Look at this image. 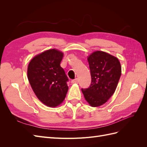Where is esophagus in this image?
I'll return each instance as SVG.
<instances>
[{"mask_svg":"<svg viewBox=\"0 0 147 147\" xmlns=\"http://www.w3.org/2000/svg\"><path fill=\"white\" fill-rule=\"evenodd\" d=\"M78 83V80L77 78H75L74 80H71V83H72V84Z\"/></svg>","mask_w":147,"mask_h":147,"instance_id":"1","label":"esophagus"}]
</instances>
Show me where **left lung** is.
<instances>
[{
    "label": "left lung",
    "instance_id": "8db88e82",
    "mask_svg": "<svg viewBox=\"0 0 147 147\" xmlns=\"http://www.w3.org/2000/svg\"><path fill=\"white\" fill-rule=\"evenodd\" d=\"M91 83L86 89H82L84 98L91 107L105 104L116 90L121 74L118 58L109 53L97 51L88 57Z\"/></svg>",
    "mask_w": 147,
    "mask_h": 147
}]
</instances>
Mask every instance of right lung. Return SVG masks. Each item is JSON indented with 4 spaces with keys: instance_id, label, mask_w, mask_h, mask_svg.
Returning <instances> with one entry per match:
<instances>
[{
    "instance_id": "obj_1",
    "label": "right lung",
    "mask_w": 147,
    "mask_h": 147,
    "mask_svg": "<svg viewBox=\"0 0 147 147\" xmlns=\"http://www.w3.org/2000/svg\"><path fill=\"white\" fill-rule=\"evenodd\" d=\"M63 53L51 49L35 56L28 68V78L37 98L55 107L63 102L68 91L69 79L60 64Z\"/></svg>"
}]
</instances>
